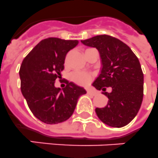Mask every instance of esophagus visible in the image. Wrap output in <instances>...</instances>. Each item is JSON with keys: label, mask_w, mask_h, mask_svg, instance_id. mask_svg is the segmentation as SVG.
I'll list each match as a JSON object with an SVG mask.
<instances>
[{"label": "esophagus", "mask_w": 158, "mask_h": 158, "mask_svg": "<svg viewBox=\"0 0 158 158\" xmlns=\"http://www.w3.org/2000/svg\"><path fill=\"white\" fill-rule=\"evenodd\" d=\"M87 93L89 94V95H97L96 91H93V90H91V89L87 90Z\"/></svg>", "instance_id": "obj_1"}]
</instances>
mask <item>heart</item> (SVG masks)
Returning <instances> with one entry per match:
<instances>
[{"instance_id": "heart-1", "label": "heart", "mask_w": 158, "mask_h": 158, "mask_svg": "<svg viewBox=\"0 0 158 158\" xmlns=\"http://www.w3.org/2000/svg\"><path fill=\"white\" fill-rule=\"evenodd\" d=\"M72 80L79 85L88 84L92 79V75L89 73L75 72L72 75Z\"/></svg>"}]
</instances>
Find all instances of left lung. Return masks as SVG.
Returning <instances> with one entry per match:
<instances>
[{"mask_svg": "<svg viewBox=\"0 0 158 158\" xmlns=\"http://www.w3.org/2000/svg\"><path fill=\"white\" fill-rule=\"evenodd\" d=\"M81 42L97 49L101 59L100 72L92 86L102 91L112 87L111 92L104 93L108 104L95 108L96 115L108 126H125L136 116L143 99L144 75L137 57L125 43L106 34Z\"/></svg>", "mask_w": 158, "mask_h": 158, "instance_id": "obj_1", "label": "left lung"}]
</instances>
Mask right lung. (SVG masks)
Here are the masks:
<instances>
[{
    "instance_id": "add662e5",
    "label": "right lung",
    "mask_w": 158,
    "mask_h": 158,
    "mask_svg": "<svg viewBox=\"0 0 158 158\" xmlns=\"http://www.w3.org/2000/svg\"><path fill=\"white\" fill-rule=\"evenodd\" d=\"M78 40L48 38L42 40L23 59L20 67L21 90L32 113L43 123L54 124L72 116L83 87L67 81L63 89L54 86L64 69L67 53Z\"/></svg>"
}]
</instances>
